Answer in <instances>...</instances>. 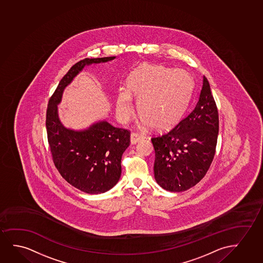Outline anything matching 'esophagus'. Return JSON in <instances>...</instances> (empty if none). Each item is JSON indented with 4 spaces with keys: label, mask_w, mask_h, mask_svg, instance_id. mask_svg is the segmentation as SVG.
I'll return each mask as SVG.
<instances>
[{
    "label": "esophagus",
    "mask_w": 263,
    "mask_h": 263,
    "mask_svg": "<svg viewBox=\"0 0 263 263\" xmlns=\"http://www.w3.org/2000/svg\"><path fill=\"white\" fill-rule=\"evenodd\" d=\"M142 139H143V137H142V136H141L140 134L135 133V132L131 134L130 141H131V143H132V144H135V143H138V142L142 140Z\"/></svg>",
    "instance_id": "34e87169"
}]
</instances>
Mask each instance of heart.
Segmentation results:
<instances>
[{"mask_svg":"<svg viewBox=\"0 0 263 263\" xmlns=\"http://www.w3.org/2000/svg\"><path fill=\"white\" fill-rule=\"evenodd\" d=\"M127 87L120 88L117 112L127 120L133 115V98L138 99L141 119L155 129L171 127L180 120L191 96L193 82L187 72L163 66L143 65L130 74Z\"/></svg>","mask_w":263,"mask_h":263,"instance_id":"heart-1","label":"heart"}]
</instances>
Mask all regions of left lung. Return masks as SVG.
<instances>
[{"instance_id": "left-lung-1", "label": "left lung", "mask_w": 263, "mask_h": 263, "mask_svg": "<svg viewBox=\"0 0 263 263\" xmlns=\"http://www.w3.org/2000/svg\"><path fill=\"white\" fill-rule=\"evenodd\" d=\"M218 112L208 79L191 112L167 133L152 138L154 178L161 187L183 192L195 186L211 167L218 135Z\"/></svg>"}]
</instances>
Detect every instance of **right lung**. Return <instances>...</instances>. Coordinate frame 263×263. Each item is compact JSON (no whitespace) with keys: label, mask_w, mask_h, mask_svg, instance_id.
<instances>
[{"label":"right lung","mask_w":263,"mask_h":263,"mask_svg":"<svg viewBox=\"0 0 263 263\" xmlns=\"http://www.w3.org/2000/svg\"><path fill=\"white\" fill-rule=\"evenodd\" d=\"M115 59L85 58L77 62L59 83L48 103L46 131L51 158L68 183L87 194H102L112 188L121 175V158L130 143V131L100 121L88 129L74 131L62 126L57 104L62 92L85 65Z\"/></svg>","instance_id":"obj_1"}]
</instances>
